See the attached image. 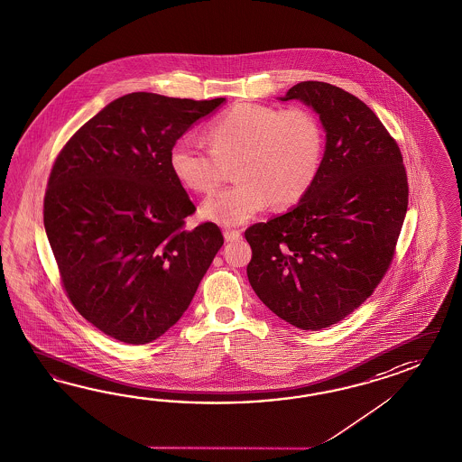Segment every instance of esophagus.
I'll return each instance as SVG.
<instances>
[{
    "mask_svg": "<svg viewBox=\"0 0 462 462\" xmlns=\"http://www.w3.org/2000/svg\"><path fill=\"white\" fill-rule=\"evenodd\" d=\"M224 236H226V242H236V240H240V230H230V228H226L224 230Z\"/></svg>",
    "mask_w": 462,
    "mask_h": 462,
    "instance_id": "esophagus-1",
    "label": "esophagus"
}]
</instances>
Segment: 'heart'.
I'll list each match as a JSON object with an SVG mask.
<instances>
[{
  "label": "heart",
  "instance_id": "heart-1",
  "mask_svg": "<svg viewBox=\"0 0 462 462\" xmlns=\"http://www.w3.org/2000/svg\"><path fill=\"white\" fill-rule=\"evenodd\" d=\"M210 147L179 138L169 153L173 177L197 193H212L236 170V185L208 197L202 215L222 226H240L269 203L300 202L322 169L326 136L314 113L236 103L208 128Z\"/></svg>",
  "mask_w": 462,
  "mask_h": 462
}]
</instances>
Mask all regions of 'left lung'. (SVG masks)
Instances as JSON below:
<instances>
[{"label":"left lung","instance_id":"left-lung-1","mask_svg":"<svg viewBox=\"0 0 462 462\" xmlns=\"http://www.w3.org/2000/svg\"><path fill=\"white\" fill-rule=\"evenodd\" d=\"M282 100L319 113L326 152L297 207L245 230L248 282L285 322L320 330L365 302L389 271L407 212V173L397 142L349 91L300 81Z\"/></svg>","mask_w":462,"mask_h":462}]
</instances>
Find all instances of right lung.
I'll return each instance as SVG.
<instances>
[{
  "label": "right lung",
  "mask_w": 462,
  "mask_h": 462,
  "mask_svg": "<svg viewBox=\"0 0 462 462\" xmlns=\"http://www.w3.org/2000/svg\"><path fill=\"white\" fill-rule=\"evenodd\" d=\"M224 102L130 93L58 153L46 236L69 302L103 334L134 346L163 336L224 245L212 222L185 228L197 208L169 165L171 145Z\"/></svg>",
  "instance_id": "add662e5"
}]
</instances>
